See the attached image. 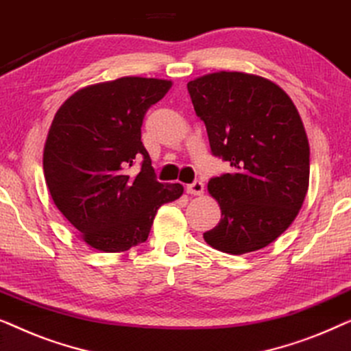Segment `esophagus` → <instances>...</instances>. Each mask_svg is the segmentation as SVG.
Returning <instances> with one entry per match:
<instances>
[{"mask_svg": "<svg viewBox=\"0 0 351 351\" xmlns=\"http://www.w3.org/2000/svg\"><path fill=\"white\" fill-rule=\"evenodd\" d=\"M204 191V184L201 180H195L193 184L186 185V193L190 195H203Z\"/></svg>", "mask_w": 351, "mask_h": 351, "instance_id": "esophagus-1", "label": "esophagus"}]
</instances>
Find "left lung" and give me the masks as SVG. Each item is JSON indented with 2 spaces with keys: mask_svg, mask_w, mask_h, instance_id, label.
Returning a JSON list of instances; mask_svg holds the SVG:
<instances>
[{
  "mask_svg": "<svg viewBox=\"0 0 351 351\" xmlns=\"http://www.w3.org/2000/svg\"><path fill=\"white\" fill-rule=\"evenodd\" d=\"M186 89L210 153L232 167L208 184L222 219L204 241L234 256L268 246L308 190L310 147L295 105L280 86L238 71L201 76Z\"/></svg>",
  "mask_w": 351,
  "mask_h": 351,
  "instance_id": "obj_1",
  "label": "left lung"
}]
</instances>
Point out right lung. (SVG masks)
<instances>
[{
    "instance_id": "obj_1",
    "label": "right lung",
    "mask_w": 351,
    "mask_h": 351,
    "mask_svg": "<svg viewBox=\"0 0 351 351\" xmlns=\"http://www.w3.org/2000/svg\"><path fill=\"white\" fill-rule=\"evenodd\" d=\"M171 81L119 78L89 86L57 110L47 134L43 169L57 209L104 252L147 241L160 206L184 186L156 180L142 143L147 110L165 97Z\"/></svg>"
}]
</instances>
